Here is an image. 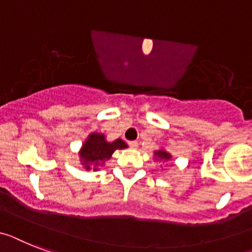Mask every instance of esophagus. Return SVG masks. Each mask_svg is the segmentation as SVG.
Returning a JSON list of instances; mask_svg holds the SVG:
<instances>
[{
	"mask_svg": "<svg viewBox=\"0 0 252 252\" xmlns=\"http://www.w3.org/2000/svg\"><path fill=\"white\" fill-rule=\"evenodd\" d=\"M128 145H129L130 149H133V150H136L137 147H138V142H137V141H130Z\"/></svg>",
	"mask_w": 252,
	"mask_h": 252,
	"instance_id": "34e87169",
	"label": "esophagus"
}]
</instances>
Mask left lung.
Instances as JSON below:
<instances>
[{
  "label": "left lung",
  "mask_w": 252,
  "mask_h": 252,
  "mask_svg": "<svg viewBox=\"0 0 252 252\" xmlns=\"http://www.w3.org/2000/svg\"><path fill=\"white\" fill-rule=\"evenodd\" d=\"M154 156H155V160H162V161H168L172 158V155L166 152L165 150H158V151L154 152Z\"/></svg>",
  "instance_id": "8db88e82"
}]
</instances>
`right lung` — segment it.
I'll use <instances>...</instances> for the list:
<instances>
[{"mask_svg":"<svg viewBox=\"0 0 252 252\" xmlns=\"http://www.w3.org/2000/svg\"><path fill=\"white\" fill-rule=\"evenodd\" d=\"M126 147H128L126 143L120 138L115 139L113 142H107L105 139V134L91 133L79 151L80 161L87 170L91 169L97 170L111 158L114 151Z\"/></svg>","mask_w":252,"mask_h":252,"instance_id":"add662e5","label":"right lung"}]
</instances>
